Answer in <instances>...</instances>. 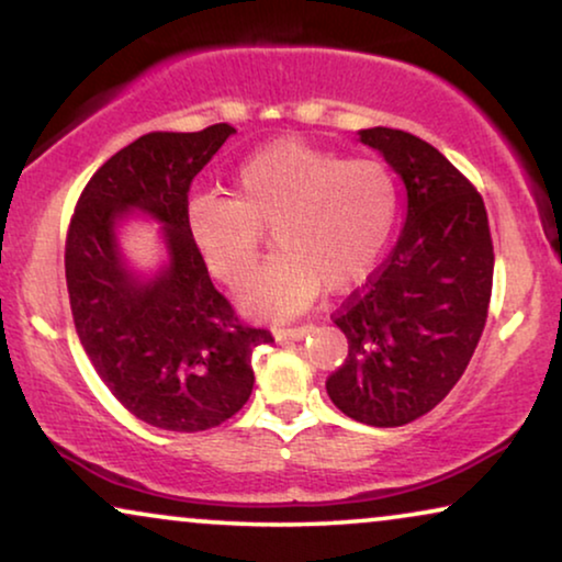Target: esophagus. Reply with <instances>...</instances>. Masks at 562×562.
I'll use <instances>...</instances> for the list:
<instances>
[{
    "instance_id": "esophagus-1",
    "label": "esophagus",
    "mask_w": 562,
    "mask_h": 562,
    "mask_svg": "<svg viewBox=\"0 0 562 562\" xmlns=\"http://www.w3.org/2000/svg\"><path fill=\"white\" fill-rule=\"evenodd\" d=\"M314 329V325H299V327H286V329H276V340H302Z\"/></svg>"
}]
</instances>
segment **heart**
<instances>
[{
    "label": "heart",
    "instance_id": "heart-1",
    "mask_svg": "<svg viewBox=\"0 0 562 562\" xmlns=\"http://www.w3.org/2000/svg\"><path fill=\"white\" fill-rule=\"evenodd\" d=\"M396 214L398 183L386 164L279 140L237 166L229 199L191 196L187 233L206 271L237 289L256 271L263 229L273 227L281 250L248 283L240 306L252 317H291L325 286L345 291L363 281Z\"/></svg>",
    "mask_w": 562,
    "mask_h": 562
}]
</instances>
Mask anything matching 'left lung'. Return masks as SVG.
<instances>
[{"mask_svg": "<svg viewBox=\"0 0 562 562\" xmlns=\"http://www.w3.org/2000/svg\"><path fill=\"white\" fill-rule=\"evenodd\" d=\"M406 191L402 235L335 325L348 358L327 379L333 404L371 427L435 409L471 363L486 325L494 245L473 183L432 145L391 127L360 130Z\"/></svg>", "mask_w": 562, "mask_h": 562, "instance_id": "left-lung-1", "label": "left lung"}]
</instances>
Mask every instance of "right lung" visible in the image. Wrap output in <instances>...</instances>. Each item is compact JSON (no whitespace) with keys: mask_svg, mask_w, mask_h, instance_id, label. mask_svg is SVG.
Returning a JSON list of instances; mask_svg holds the SVG:
<instances>
[{"mask_svg":"<svg viewBox=\"0 0 562 562\" xmlns=\"http://www.w3.org/2000/svg\"><path fill=\"white\" fill-rule=\"evenodd\" d=\"M235 127L148 133L106 160L76 204L66 240L74 325L99 379L137 419L202 432L243 409L266 329L237 325L187 233L189 187ZM161 225L167 258L150 277L126 263L119 227Z\"/></svg>","mask_w":562,"mask_h":562,"instance_id":"right-lung-1","label":"right lung"}]
</instances>
